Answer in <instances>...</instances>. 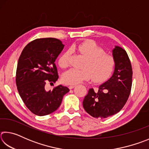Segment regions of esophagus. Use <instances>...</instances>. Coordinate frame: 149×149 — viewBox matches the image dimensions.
I'll return each mask as SVG.
<instances>
[{
    "mask_svg": "<svg viewBox=\"0 0 149 149\" xmlns=\"http://www.w3.org/2000/svg\"><path fill=\"white\" fill-rule=\"evenodd\" d=\"M76 87V85H69V89H74V87Z\"/></svg>",
    "mask_w": 149,
    "mask_h": 149,
    "instance_id": "obj_1",
    "label": "esophagus"
}]
</instances>
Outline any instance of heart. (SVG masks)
Instances as JSON below:
<instances>
[{
  "label": "heart",
  "mask_w": 149,
  "mask_h": 149,
  "mask_svg": "<svg viewBox=\"0 0 149 149\" xmlns=\"http://www.w3.org/2000/svg\"><path fill=\"white\" fill-rule=\"evenodd\" d=\"M72 52H77L85 58L83 69L72 68L64 73L62 79L68 84L75 85L90 79L99 83L107 79L112 72L115 62L112 55L104 52V49L93 40H86L72 45ZM70 51L64 52L58 59L60 67L65 68L70 65Z\"/></svg>",
  "instance_id": "heart-1"
}]
</instances>
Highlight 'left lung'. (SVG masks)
Returning <instances> with one entry per match:
<instances>
[{
    "label": "left lung",
    "mask_w": 149,
    "mask_h": 149,
    "mask_svg": "<svg viewBox=\"0 0 149 149\" xmlns=\"http://www.w3.org/2000/svg\"><path fill=\"white\" fill-rule=\"evenodd\" d=\"M115 69L112 76L100 85L98 91L91 88L83 102L85 110L96 118H106L122 109L129 98L133 71L129 56L124 49L116 46L113 50Z\"/></svg>",
    "instance_id": "obj_1"
}]
</instances>
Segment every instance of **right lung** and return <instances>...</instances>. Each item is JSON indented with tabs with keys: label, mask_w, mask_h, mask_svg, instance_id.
<instances>
[{
	"label": "right lung",
	"mask_w": 149,
	"mask_h": 149,
	"mask_svg": "<svg viewBox=\"0 0 149 149\" xmlns=\"http://www.w3.org/2000/svg\"><path fill=\"white\" fill-rule=\"evenodd\" d=\"M56 38L37 39L27 44L17 62V89L26 107L34 114L42 116L54 112L70 89L62 85L47 91L45 85L58 78L55 60L64 48Z\"/></svg>",
	"instance_id": "right-lung-1"
}]
</instances>
